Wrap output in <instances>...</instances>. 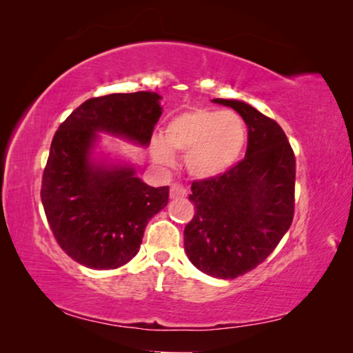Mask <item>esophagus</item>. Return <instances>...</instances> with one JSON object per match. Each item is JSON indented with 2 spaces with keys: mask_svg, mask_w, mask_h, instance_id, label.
Here are the masks:
<instances>
[{
  "mask_svg": "<svg viewBox=\"0 0 353 353\" xmlns=\"http://www.w3.org/2000/svg\"><path fill=\"white\" fill-rule=\"evenodd\" d=\"M187 196V190H185L181 183H172L170 188V198L177 199V198H185Z\"/></svg>",
  "mask_w": 353,
  "mask_h": 353,
  "instance_id": "esophagus-1",
  "label": "esophagus"
}]
</instances>
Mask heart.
Instances as JSON below:
<instances>
[{"label": "heart", "mask_w": 353, "mask_h": 353, "mask_svg": "<svg viewBox=\"0 0 353 353\" xmlns=\"http://www.w3.org/2000/svg\"><path fill=\"white\" fill-rule=\"evenodd\" d=\"M246 124L235 112L190 109L179 113L165 129V141L154 140L155 162L171 165V151L185 155L193 176L213 177L234 165L246 145Z\"/></svg>", "instance_id": "obj_1"}]
</instances>
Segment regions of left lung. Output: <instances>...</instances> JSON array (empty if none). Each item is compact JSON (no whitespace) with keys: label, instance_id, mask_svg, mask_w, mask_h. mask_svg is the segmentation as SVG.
Here are the masks:
<instances>
[{"label":"left lung","instance_id":"obj_1","mask_svg":"<svg viewBox=\"0 0 353 353\" xmlns=\"http://www.w3.org/2000/svg\"><path fill=\"white\" fill-rule=\"evenodd\" d=\"M229 105L248 124L244 159L218 176L191 183L193 219L185 225L190 261L216 279H236L261 265L294 216L296 157L283 129L252 105Z\"/></svg>","mask_w":353,"mask_h":353}]
</instances>
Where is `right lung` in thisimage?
<instances>
[{
  "mask_svg": "<svg viewBox=\"0 0 353 353\" xmlns=\"http://www.w3.org/2000/svg\"><path fill=\"white\" fill-rule=\"evenodd\" d=\"M151 92L112 93L82 103L59 126L41 176V204L59 246L92 270H115L132 260L145 227L168 204L170 187H149L134 170L88 162L97 130L151 141L162 115Z\"/></svg>",
  "mask_w": 353,
  "mask_h": 353,
  "instance_id": "obj_1",
  "label": "right lung"
}]
</instances>
